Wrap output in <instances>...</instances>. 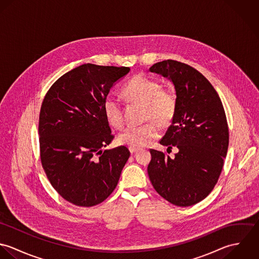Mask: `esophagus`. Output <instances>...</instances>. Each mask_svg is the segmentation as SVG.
I'll use <instances>...</instances> for the list:
<instances>
[{
    "mask_svg": "<svg viewBox=\"0 0 259 259\" xmlns=\"http://www.w3.org/2000/svg\"><path fill=\"white\" fill-rule=\"evenodd\" d=\"M130 151H131V153H135V152L139 151V148H130Z\"/></svg>",
    "mask_w": 259,
    "mask_h": 259,
    "instance_id": "obj_1",
    "label": "esophagus"
}]
</instances>
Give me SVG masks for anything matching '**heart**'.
Returning a JSON list of instances; mask_svg holds the SVG:
<instances>
[{"instance_id":"1","label":"heart","mask_w":259,"mask_h":259,"mask_svg":"<svg viewBox=\"0 0 259 259\" xmlns=\"http://www.w3.org/2000/svg\"><path fill=\"white\" fill-rule=\"evenodd\" d=\"M123 96L131 102L146 106L147 119H153L160 125L168 124L176 113L177 97L170 90L161 89L160 83L144 74L133 76L122 89ZM104 111L108 121L113 127L119 128L123 124L122 108L119 101L108 97L104 102ZM159 135V127L155 122L142 125H130L118 136L120 145L140 148L148 146Z\"/></svg>"}]
</instances>
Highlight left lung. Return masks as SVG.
Returning a JSON list of instances; mask_svg holds the SVG:
<instances>
[{"label": "left lung", "instance_id": "left-lung-1", "mask_svg": "<svg viewBox=\"0 0 259 259\" xmlns=\"http://www.w3.org/2000/svg\"><path fill=\"white\" fill-rule=\"evenodd\" d=\"M151 73L167 77L177 93L172 122L159 142L179 152L171 158L150 149L148 177L156 192L178 206L204 199L217 185L227 153V120L219 94L194 68L174 60L154 64Z\"/></svg>", "mask_w": 259, "mask_h": 259}]
</instances>
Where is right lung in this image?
Wrapping results in <instances>:
<instances>
[{
	"mask_svg": "<svg viewBox=\"0 0 259 259\" xmlns=\"http://www.w3.org/2000/svg\"><path fill=\"white\" fill-rule=\"evenodd\" d=\"M130 68L83 64L62 75L48 91L39 111L42 168L69 202L90 207L107 199L130 157L125 147L103 149L113 136L104 102Z\"/></svg>",
	"mask_w": 259,
	"mask_h": 259,
	"instance_id": "right-lung-1",
	"label": "right lung"
}]
</instances>
